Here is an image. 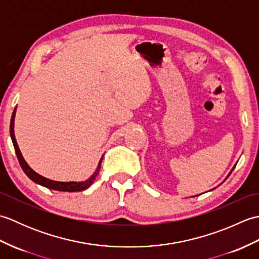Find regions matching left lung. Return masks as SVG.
<instances>
[{
	"mask_svg": "<svg viewBox=\"0 0 259 259\" xmlns=\"http://www.w3.org/2000/svg\"><path fill=\"white\" fill-rule=\"evenodd\" d=\"M236 164H237V163H236ZM236 164H235V166H234V167H233V168H232V170H230V171H229V174H228V176H227V177H226V179H227V178H228V177H229V175H230V174H232V172H233V170H234V169H235V167H236ZM226 179H225V180H226ZM225 180H224V181H225ZM224 181H223V183H224Z\"/></svg>",
	"mask_w": 259,
	"mask_h": 259,
	"instance_id": "left-lung-1",
	"label": "left lung"
}]
</instances>
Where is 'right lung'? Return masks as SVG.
I'll list each match as a JSON object with an SVG mask.
<instances>
[{"instance_id":"obj_1","label":"right lung","mask_w":259,"mask_h":259,"mask_svg":"<svg viewBox=\"0 0 259 259\" xmlns=\"http://www.w3.org/2000/svg\"><path fill=\"white\" fill-rule=\"evenodd\" d=\"M15 112H16V107L14 109V111L12 113V117H11V123H10V136H11V139H12L13 142V146H14V150L16 156H18V160L20 162V166L21 168L23 169L24 174L29 177L33 183H35L37 185H41L43 187H46V188L49 189H52V190H57V191H68V192H74V191H83L85 189L89 188V187L93 184V181H95L96 177L98 176L99 171H100V167H101V162H102V158L101 157L100 161L98 163V167L96 169V171L93 172L92 176H90L89 178L84 181H56V180H51V179H48L46 177H43V176L38 175L37 172H35L34 170H33L27 162L24 160L23 156H22V153L20 151V148L18 146V142H16L15 139V135H14V120H15Z\"/></svg>"}]
</instances>
